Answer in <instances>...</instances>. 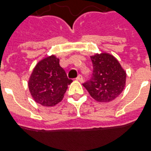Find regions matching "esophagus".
I'll list each match as a JSON object with an SVG mask.
<instances>
[{
	"label": "esophagus",
	"mask_w": 151,
	"mask_h": 151,
	"mask_svg": "<svg viewBox=\"0 0 151 151\" xmlns=\"http://www.w3.org/2000/svg\"><path fill=\"white\" fill-rule=\"evenodd\" d=\"M77 80H78V81H79V82H81V83H83V76L81 75V74H79V75L78 76V78H77Z\"/></svg>",
	"instance_id": "obj_1"
}]
</instances>
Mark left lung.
Returning <instances> with one entry per match:
<instances>
[{"label": "left lung", "instance_id": "1", "mask_svg": "<svg viewBox=\"0 0 151 151\" xmlns=\"http://www.w3.org/2000/svg\"><path fill=\"white\" fill-rule=\"evenodd\" d=\"M93 73L83 86L94 100L109 102L118 97L126 86V71L119 60L107 52L95 54L91 56Z\"/></svg>", "mask_w": 151, "mask_h": 151}]
</instances>
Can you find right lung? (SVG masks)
<instances>
[{
    "mask_svg": "<svg viewBox=\"0 0 151 151\" xmlns=\"http://www.w3.org/2000/svg\"><path fill=\"white\" fill-rule=\"evenodd\" d=\"M72 82L60 67V59L51 55L36 65L28 86L32 97L37 103L43 106H54L62 101Z\"/></svg>",
    "mask_w": 151,
    "mask_h": 151,
    "instance_id": "obj_1",
    "label": "right lung"
}]
</instances>
